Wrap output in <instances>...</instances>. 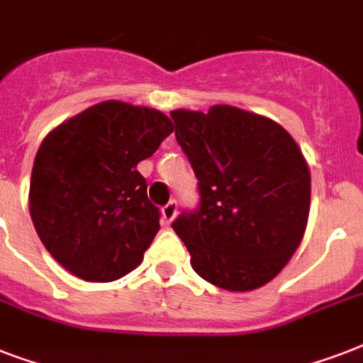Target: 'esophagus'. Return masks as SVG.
Returning <instances> with one entry per match:
<instances>
[{"label":"esophagus","instance_id":"obj_1","mask_svg":"<svg viewBox=\"0 0 363 363\" xmlns=\"http://www.w3.org/2000/svg\"><path fill=\"white\" fill-rule=\"evenodd\" d=\"M177 207H179V205H177L175 199H171L169 203L164 205V209H162V216H164L165 222H173V220H175Z\"/></svg>","mask_w":363,"mask_h":363}]
</instances>
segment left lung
I'll list each match as a JSON object with an SVG mask.
<instances>
[{
  "mask_svg": "<svg viewBox=\"0 0 363 363\" xmlns=\"http://www.w3.org/2000/svg\"><path fill=\"white\" fill-rule=\"evenodd\" d=\"M177 143L198 177L199 205L173 230L201 279L247 292L267 284L298 250L311 173L282 125L232 105L171 111Z\"/></svg>",
  "mask_w": 363,
  "mask_h": 363,
  "instance_id": "obj_1",
  "label": "left lung"
}]
</instances>
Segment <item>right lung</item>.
I'll return each instance as SVG.
<instances>
[{
    "instance_id": "1",
    "label": "right lung",
    "mask_w": 363,
    "mask_h": 363,
    "mask_svg": "<svg viewBox=\"0 0 363 363\" xmlns=\"http://www.w3.org/2000/svg\"><path fill=\"white\" fill-rule=\"evenodd\" d=\"M173 131L164 113L104 101L54 128L37 150L30 215L52 258L82 281L111 282L143 262L160 230L137 164Z\"/></svg>"
}]
</instances>
